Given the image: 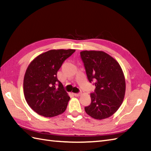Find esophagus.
Returning <instances> with one entry per match:
<instances>
[{
  "label": "esophagus",
  "mask_w": 151,
  "mask_h": 151,
  "mask_svg": "<svg viewBox=\"0 0 151 151\" xmlns=\"http://www.w3.org/2000/svg\"><path fill=\"white\" fill-rule=\"evenodd\" d=\"M81 93H74V95L75 96V97H79L80 95H81Z\"/></svg>",
  "instance_id": "1"
}]
</instances>
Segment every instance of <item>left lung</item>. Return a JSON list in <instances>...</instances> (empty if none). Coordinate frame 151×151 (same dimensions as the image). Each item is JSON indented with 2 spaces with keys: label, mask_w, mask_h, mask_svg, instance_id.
I'll return each mask as SVG.
<instances>
[{
  "label": "left lung",
  "mask_w": 151,
  "mask_h": 151,
  "mask_svg": "<svg viewBox=\"0 0 151 151\" xmlns=\"http://www.w3.org/2000/svg\"><path fill=\"white\" fill-rule=\"evenodd\" d=\"M81 57L89 82H94L95 86L86 112L99 120L111 116L120 107L125 94L126 84L120 65L103 51L84 50Z\"/></svg>",
  "instance_id": "left-lung-1"
}]
</instances>
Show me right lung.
I'll use <instances>...</instances> for the list:
<instances>
[{
	"mask_svg": "<svg viewBox=\"0 0 151 151\" xmlns=\"http://www.w3.org/2000/svg\"><path fill=\"white\" fill-rule=\"evenodd\" d=\"M75 52V49L50 50L29 64L24 77V95L28 104L37 114L51 117L66 110L70 97L58 79L57 73Z\"/></svg>",
	"mask_w": 151,
	"mask_h": 151,
	"instance_id": "add662e5",
	"label": "right lung"
}]
</instances>
